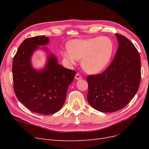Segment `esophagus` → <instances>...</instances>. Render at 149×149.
<instances>
[{"mask_svg":"<svg viewBox=\"0 0 149 149\" xmlns=\"http://www.w3.org/2000/svg\"><path fill=\"white\" fill-rule=\"evenodd\" d=\"M82 78V76H81L79 73H76L75 75V79H80Z\"/></svg>","mask_w":149,"mask_h":149,"instance_id":"esophagus-1","label":"esophagus"}]
</instances>
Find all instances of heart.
Here are the masks:
<instances>
[{
    "label": "heart",
    "mask_w": 149,
    "mask_h": 149,
    "mask_svg": "<svg viewBox=\"0 0 149 149\" xmlns=\"http://www.w3.org/2000/svg\"><path fill=\"white\" fill-rule=\"evenodd\" d=\"M68 49L62 52V56L70 64L81 60V66L88 73L102 71L109 63L114 51V43L107 37L75 39L68 43Z\"/></svg>",
    "instance_id": "obj_1"
}]
</instances>
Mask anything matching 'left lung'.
I'll use <instances>...</instances> for the list:
<instances>
[{"mask_svg":"<svg viewBox=\"0 0 149 149\" xmlns=\"http://www.w3.org/2000/svg\"><path fill=\"white\" fill-rule=\"evenodd\" d=\"M119 47L114 60L100 74L88 75L87 100L94 109L112 112L124 108L136 95L141 83V57L134 44L116 33Z\"/></svg>","mask_w":149,"mask_h":149,"instance_id":"1","label":"left lung"}]
</instances>
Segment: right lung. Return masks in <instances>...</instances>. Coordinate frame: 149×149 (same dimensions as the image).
<instances>
[{
    "label": "right lung",
    "instance_id": "add662e5",
    "mask_svg": "<svg viewBox=\"0 0 149 149\" xmlns=\"http://www.w3.org/2000/svg\"><path fill=\"white\" fill-rule=\"evenodd\" d=\"M49 39L45 36L28 38L17 49L12 63L13 89L18 100L31 111L44 115L55 113L66 100L68 86L76 73L58 64L52 54L45 68L36 71L30 58L38 45H45Z\"/></svg>",
    "mask_w": 149,
    "mask_h": 149
}]
</instances>
